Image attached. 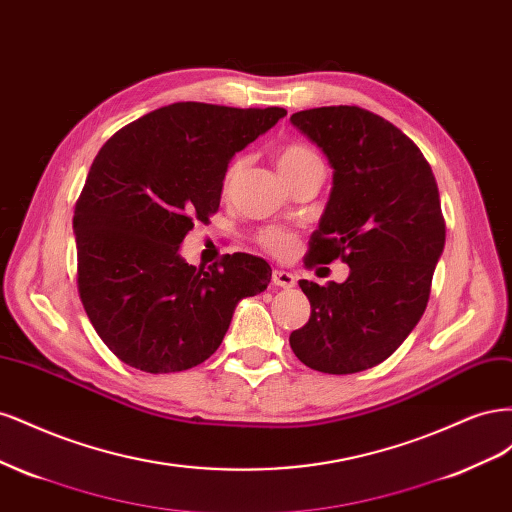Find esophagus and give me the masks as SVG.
Returning a JSON list of instances; mask_svg holds the SVG:
<instances>
[{
  "label": "esophagus",
  "instance_id": "34e87169",
  "mask_svg": "<svg viewBox=\"0 0 512 512\" xmlns=\"http://www.w3.org/2000/svg\"><path fill=\"white\" fill-rule=\"evenodd\" d=\"M271 280H273V284H275V286H280V288H284V290H290V288H294V284H297V280H294V275H292V273H288V271H280V269H275V271H273Z\"/></svg>",
  "mask_w": 512,
  "mask_h": 512
}]
</instances>
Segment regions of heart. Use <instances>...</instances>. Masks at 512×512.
Returning a JSON list of instances; mask_svg holds the SVG:
<instances>
[{"label": "heart", "mask_w": 512, "mask_h": 512, "mask_svg": "<svg viewBox=\"0 0 512 512\" xmlns=\"http://www.w3.org/2000/svg\"><path fill=\"white\" fill-rule=\"evenodd\" d=\"M314 164H320L316 153L309 149V147H305V145H299V143L286 145L280 151V156H277V166H280V173L284 177H290L294 173H299V170H303L307 166H314ZM239 168H241V162H235L226 170V177H224L226 190L230 188V183L235 181ZM260 243L265 245L267 250L275 252V254H286L290 247H292L290 235H286V232H282V230H265L260 235Z\"/></svg>", "instance_id": "1"}]
</instances>
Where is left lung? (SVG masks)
<instances>
[{
	"label": "left lung",
	"instance_id": "left-lung-1",
	"mask_svg": "<svg viewBox=\"0 0 512 512\" xmlns=\"http://www.w3.org/2000/svg\"><path fill=\"white\" fill-rule=\"evenodd\" d=\"M290 123L333 168L307 260L350 267L342 284L299 282L312 314L290 348L316 371L354 374L389 359L425 312L446 237L438 183L421 149L365 108H309Z\"/></svg>",
	"mask_w": 512,
	"mask_h": 512
}]
</instances>
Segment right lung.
Returning a JSON list of instances; mask_svg holds the SVG:
<instances>
[{
  "label": "right lung",
  "instance_id": "1",
  "mask_svg": "<svg viewBox=\"0 0 512 512\" xmlns=\"http://www.w3.org/2000/svg\"><path fill=\"white\" fill-rule=\"evenodd\" d=\"M284 108L177 102L119 130L89 168L74 209L79 294L123 363L170 374L220 348L241 299L265 292L267 260L228 254L196 269L179 254L194 220L218 211L235 153Z\"/></svg>",
  "mask_w": 512,
  "mask_h": 512
}]
</instances>
